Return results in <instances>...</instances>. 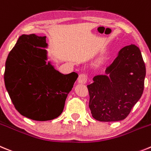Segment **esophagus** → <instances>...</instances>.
Masks as SVG:
<instances>
[{
	"label": "esophagus",
	"instance_id": "34e87169",
	"mask_svg": "<svg viewBox=\"0 0 151 151\" xmlns=\"http://www.w3.org/2000/svg\"><path fill=\"white\" fill-rule=\"evenodd\" d=\"M77 82H78L79 83L85 84L87 82V76L84 74H80L78 77V79H77Z\"/></svg>",
	"mask_w": 151,
	"mask_h": 151
}]
</instances>
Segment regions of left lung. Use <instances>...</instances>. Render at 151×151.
I'll use <instances>...</instances> for the list:
<instances>
[{"label":"left lung","mask_w":151,"mask_h":151,"mask_svg":"<svg viewBox=\"0 0 151 151\" xmlns=\"http://www.w3.org/2000/svg\"><path fill=\"white\" fill-rule=\"evenodd\" d=\"M146 68L139 48L134 44L119 50L105 74L87 85L92 117L101 122L124 119L142 97Z\"/></svg>","instance_id":"obj_1"}]
</instances>
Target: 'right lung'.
Returning <instances> with one entry per match:
<instances>
[{
  "label": "right lung",
  "instance_id": "right-lung-1",
  "mask_svg": "<svg viewBox=\"0 0 151 151\" xmlns=\"http://www.w3.org/2000/svg\"><path fill=\"white\" fill-rule=\"evenodd\" d=\"M45 37L22 35L9 52L5 64L4 83L20 114L47 121L62 113L78 74H63L47 62Z\"/></svg>",
  "mask_w": 151,
  "mask_h": 151
}]
</instances>
